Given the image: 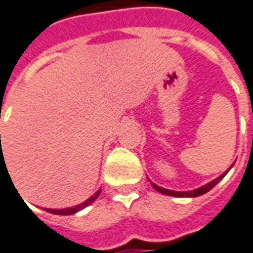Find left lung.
<instances>
[{
	"label": "left lung",
	"instance_id": "left-lung-1",
	"mask_svg": "<svg viewBox=\"0 0 253 253\" xmlns=\"http://www.w3.org/2000/svg\"><path fill=\"white\" fill-rule=\"evenodd\" d=\"M226 173H227V170L222 173L220 176L216 177L215 180H212L208 184H205L203 187H200V189H196V190H191V191H172V190H167V189H163V187H160V186H157L154 183H151L153 184V187L157 190V191H160V193H163V194H167V196H172V197H198V196H203L205 193H208L211 189H213L215 186H216L217 183L222 180L223 177L226 176Z\"/></svg>",
	"mask_w": 253,
	"mask_h": 253
}]
</instances>
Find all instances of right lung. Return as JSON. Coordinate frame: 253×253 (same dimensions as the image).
I'll list each match as a JSON object with an SVG mask.
<instances>
[{
	"mask_svg": "<svg viewBox=\"0 0 253 253\" xmlns=\"http://www.w3.org/2000/svg\"><path fill=\"white\" fill-rule=\"evenodd\" d=\"M99 194H100V190L97 191L95 196H92L90 198H88L85 203L80 204V205H77V207H73V208H66V210H48V208H45V211H48L49 213H55V215H73V213H76V212H78V211L84 210L85 207L90 205V204L96 200Z\"/></svg>",
	"mask_w": 253,
	"mask_h": 253,
	"instance_id": "1",
	"label": "right lung"
}]
</instances>
